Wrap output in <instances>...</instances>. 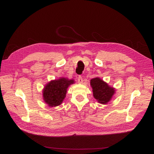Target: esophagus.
I'll return each mask as SVG.
<instances>
[{"label": "esophagus", "mask_w": 154, "mask_h": 154, "mask_svg": "<svg viewBox=\"0 0 154 154\" xmlns=\"http://www.w3.org/2000/svg\"><path fill=\"white\" fill-rule=\"evenodd\" d=\"M77 81H78V82H79V83H83V82L82 77V76H79V77H78V78H77Z\"/></svg>", "instance_id": "1"}]
</instances>
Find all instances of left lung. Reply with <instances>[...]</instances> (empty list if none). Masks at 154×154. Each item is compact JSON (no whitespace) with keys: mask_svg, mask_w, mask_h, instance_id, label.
<instances>
[{"mask_svg":"<svg viewBox=\"0 0 154 154\" xmlns=\"http://www.w3.org/2000/svg\"><path fill=\"white\" fill-rule=\"evenodd\" d=\"M90 84L93 89L94 97L100 103L106 104L108 103L115 93V90L113 88L109 86L107 83L98 77L91 79Z\"/></svg>","mask_w":154,"mask_h":154,"instance_id":"1","label":"left lung"}]
</instances>
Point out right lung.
Wrapping results in <instances>:
<instances>
[{
    "mask_svg": "<svg viewBox=\"0 0 154 154\" xmlns=\"http://www.w3.org/2000/svg\"><path fill=\"white\" fill-rule=\"evenodd\" d=\"M73 83L74 80L65 78L51 81L45 85L43 90L44 101L51 107L60 105L66 96L68 87Z\"/></svg>",
    "mask_w": 154,
    "mask_h": 154,
    "instance_id": "1",
    "label": "right lung"
}]
</instances>
